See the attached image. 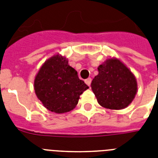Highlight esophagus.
<instances>
[{
  "instance_id": "esophagus-1",
  "label": "esophagus",
  "mask_w": 158,
  "mask_h": 158,
  "mask_svg": "<svg viewBox=\"0 0 158 158\" xmlns=\"http://www.w3.org/2000/svg\"><path fill=\"white\" fill-rule=\"evenodd\" d=\"M91 82H92V79L91 78H89V79H85V83L88 86H90V84H91Z\"/></svg>"
}]
</instances>
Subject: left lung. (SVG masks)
Here are the masks:
<instances>
[{
  "mask_svg": "<svg viewBox=\"0 0 158 158\" xmlns=\"http://www.w3.org/2000/svg\"><path fill=\"white\" fill-rule=\"evenodd\" d=\"M98 69L91 88L98 103L112 110L130 105L137 93L136 79L130 69L117 59L106 60Z\"/></svg>",
  "mask_w": 158,
  "mask_h": 158,
  "instance_id": "left-lung-1",
  "label": "left lung"
}]
</instances>
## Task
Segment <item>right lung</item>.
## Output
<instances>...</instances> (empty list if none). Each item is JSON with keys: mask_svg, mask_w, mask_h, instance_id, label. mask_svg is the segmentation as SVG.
<instances>
[{"mask_svg": "<svg viewBox=\"0 0 158 158\" xmlns=\"http://www.w3.org/2000/svg\"><path fill=\"white\" fill-rule=\"evenodd\" d=\"M89 86L78 77L68 60L56 55L43 64L34 80V90L47 109L56 113L73 110Z\"/></svg>", "mask_w": 158, "mask_h": 158, "instance_id": "obj_1", "label": "right lung"}]
</instances>
